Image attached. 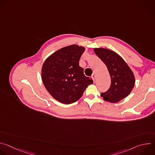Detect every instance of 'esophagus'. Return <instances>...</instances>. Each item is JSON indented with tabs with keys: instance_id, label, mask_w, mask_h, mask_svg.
Returning a JSON list of instances; mask_svg holds the SVG:
<instances>
[{
	"instance_id": "1",
	"label": "esophagus",
	"mask_w": 155,
	"mask_h": 155,
	"mask_svg": "<svg viewBox=\"0 0 155 155\" xmlns=\"http://www.w3.org/2000/svg\"><path fill=\"white\" fill-rule=\"evenodd\" d=\"M91 77L93 78V80H96V75L94 74H93L91 75Z\"/></svg>"
}]
</instances>
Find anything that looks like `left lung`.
Returning <instances> with one entry per match:
<instances>
[{
  "label": "left lung",
  "mask_w": 155,
  "mask_h": 155,
  "mask_svg": "<svg viewBox=\"0 0 155 155\" xmlns=\"http://www.w3.org/2000/svg\"><path fill=\"white\" fill-rule=\"evenodd\" d=\"M94 51L106 65L111 77L110 88L101 96L106 101L117 103L127 96L133 89L135 84L134 74L116 53L105 48H94Z\"/></svg>",
  "instance_id": "1"
}]
</instances>
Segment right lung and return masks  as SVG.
I'll return each instance as SVG.
<instances>
[{
    "mask_svg": "<svg viewBox=\"0 0 155 155\" xmlns=\"http://www.w3.org/2000/svg\"><path fill=\"white\" fill-rule=\"evenodd\" d=\"M84 50L76 45L64 47L50 56L43 64V84L53 97L61 103L69 104L77 101L87 86L93 83L79 66Z\"/></svg>",
    "mask_w": 155,
    "mask_h": 155,
    "instance_id": "1",
    "label": "right lung"
}]
</instances>
